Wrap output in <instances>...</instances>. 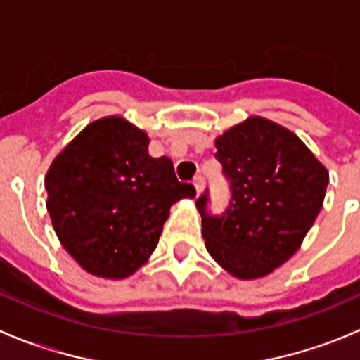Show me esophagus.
I'll return each mask as SVG.
<instances>
[{
  "label": "esophagus",
  "mask_w": 360,
  "mask_h": 360,
  "mask_svg": "<svg viewBox=\"0 0 360 360\" xmlns=\"http://www.w3.org/2000/svg\"><path fill=\"white\" fill-rule=\"evenodd\" d=\"M193 186H195V190H197V195H200L203 191V188H205V179H203L202 176H197L193 179Z\"/></svg>",
  "instance_id": "1"
}]
</instances>
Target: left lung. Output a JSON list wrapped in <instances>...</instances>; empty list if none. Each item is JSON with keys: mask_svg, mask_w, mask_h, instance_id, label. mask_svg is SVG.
I'll list each match as a JSON object with an SVG mask.
<instances>
[{"mask_svg": "<svg viewBox=\"0 0 360 360\" xmlns=\"http://www.w3.org/2000/svg\"><path fill=\"white\" fill-rule=\"evenodd\" d=\"M216 148L231 197L221 216L207 209V191L197 198L205 248L233 277H264L300 249L329 172L296 134L261 116L231 127Z\"/></svg>", "mask_w": 360, "mask_h": 360, "instance_id": "1", "label": "left lung"}]
</instances>
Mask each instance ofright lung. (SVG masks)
Instances as JSON below:
<instances>
[{
  "label": "right lung",
  "instance_id": "right-lung-1",
  "mask_svg": "<svg viewBox=\"0 0 360 360\" xmlns=\"http://www.w3.org/2000/svg\"><path fill=\"white\" fill-rule=\"evenodd\" d=\"M146 132L106 116L57 155L45 177L46 209L60 244L89 274L125 278L151 256L170 207L193 198L170 158L148 153Z\"/></svg>",
  "mask_w": 360,
  "mask_h": 360
}]
</instances>
